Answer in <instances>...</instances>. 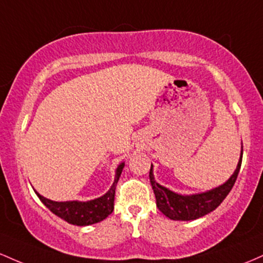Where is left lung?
Returning a JSON list of instances; mask_svg holds the SVG:
<instances>
[{
  "instance_id": "obj_1",
  "label": "left lung",
  "mask_w": 263,
  "mask_h": 263,
  "mask_svg": "<svg viewBox=\"0 0 263 263\" xmlns=\"http://www.w3.org/2000/svg\"><path fill=\"white\" fill-rule=\"evenodd\" d=\"M241 161H242V143H241V154L237 166H236L234 174L230 176V179L220 186L211 189V190L205 191V193L191 194V195L178 194L156 182L152 164L149 178L156 197V206L170 220L191 221L205 216L209 212L214 211L225 200V197L229 195L236 179H237L238 171H240L241 167Z\"/></svg>"
}]
</instances>
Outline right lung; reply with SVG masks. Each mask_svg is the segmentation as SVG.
<instances>
[{"label":"right lung","instance_id":"right-lung-1","mask_svg":"<svg viewBox=\"0 0 263 263\" xmlns=\"http://www.w3.org/2000/svg\"><path fill=\"white\" fill-rule=\"evenodd\" d=\"M125 163H120L116 170V178L113 185L103 196L97 197L89 201H53L41 195L34 190L40 200L44 203V206L51 210L53 214L57 215L62 220L67 221L68 223L77 226H88L93 223L100 222L108 217L114 210V195H116L117 182L120 178V174L124 169Z\"/></svg>","mask_w":263,"mask_h":263}]
</instances>
